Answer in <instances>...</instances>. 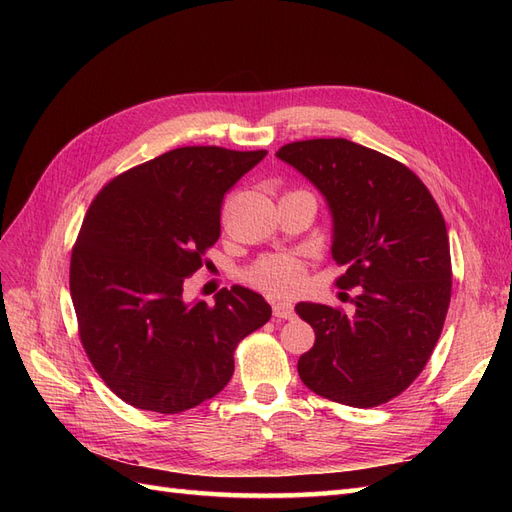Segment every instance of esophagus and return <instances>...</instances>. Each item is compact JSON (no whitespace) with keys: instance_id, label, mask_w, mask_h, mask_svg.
Here are the masks:
<instances>
[{"instance_id":"34e87169","label":"esophagus","mask_w":512,"mask_h":512,"mask_svg":"<svg viewBox=\"0 0 512 512\" xmlns=\"http://www.w3.org/2000/svg\"><path fill=\"white\" fill-rule=\"evenodd\" d=\"M273 316L280 320H292L294 318V305L290 301H275L273 303Z\"/></svg>"}]
</instances>
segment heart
Instances as JSON below:
<instances>
[{
	"mask_svg": "<svg viewBox=\"0 0 512 512\" xmlns=\"http://www.w3.org/2000/svg\"><path fill=\"white\" fill-rule=\"evenodd\" d=\"M250 282L265 290L269 294H286L292 292L294 288H299L303 280V267L299 260H294L290 256H273L260 260L258 265L247 273Z\"/></svg>",
	"mask_w": 512,
	"mask_h": 512,
	"instance_id": "b5f03b06",
	"label": "heart"
}]
</instances>
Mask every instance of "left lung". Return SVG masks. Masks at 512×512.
Returning <instances> with one entry per match:
<instances>
[{
  "label": "left lung",
  "mask_w": 512,
  "mask_h": 512,
  "mask_svg": "<svg viewBox=\"0 0 512 512\" xmlns=\"http://www.w3.org/2000/svg\"><path fill=\"white\" fill-rule=\"evenodd\" d=\"M329 207L331 256L356 288L354 312L301 301L314 348L301 354L309 391L374 408L406 391L427 365L451 303V250L436 200L410 168L346 138H314L275 153Z\"/></svg>",
  "instance_id": "left-lung-1"
}]
</instances>
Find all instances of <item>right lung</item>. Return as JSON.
Instances as JSON below:
<instances>
[{
    "label": "right lung",
    "instance_id": "obj_1",
    "mask_svg": "<svg viewBox=\"0 0 512 512\" xmlns=\"http://www.w3.org/2000/svg\"><path fill=\"white\" fill-rule=\"evenodd\" d=\"M267 151L181 147L108 181L91 203L70 262L81 342L126 404L185 412L218 395L237 344L271 318L258 292L232 286L215 305L183 299L220 237L224 194Z\"/></svg>",
    "mask_w": 512,
    "mask_h": 512
}]
</instances>
